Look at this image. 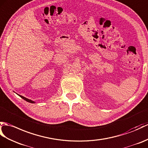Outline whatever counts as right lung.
Here are the masks:
<instances>
[{
  "instance_id": "1",
  "label": "right lung",
  "mask_w": 148,
  "mask_h": 148,
  "mask_svg": "<svg viewBox=\"0 0 148 148\" xmlns=\"http://www.w3.org/2000/svg\"><path fill=\"white\" fill-rule=\"evenodd\" d=\"M19 97L21 98H23V99H25V100H26V101H27V102H29V103H35V102L34 101H32V100H31V99H27V98H25V97H23V96H21V95H18Z\"/></svg>"
}]
</instances>
